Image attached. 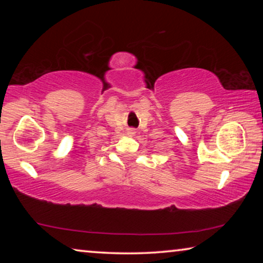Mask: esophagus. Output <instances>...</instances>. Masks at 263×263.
<instances>
[{
	"label": "esophagus",
	"mask_w": 263,
	"mask_h": 263,
	"mask_svg": "<svg viewBox=\"0 0 263 263\" xmlns=\"http://www.w3.org/2000/svg\"><path fill=\"white\" fill-rule=\"evenodd\" d=\"M128 135H135V132H133V130H130V131H128Z\"/></svg>",
	"instance_id": "34e87169"
}]
</instances>
